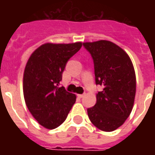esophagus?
<instances>
[{
    "mask_svg": "<svg viewBox=\"0 0 155 155\" xmlns=\"http://www.w3.org/2000/svg\"><path fill=\"white\" fill-rule=\"evenodd\" d=\"M77 96L78 98H83L84 96V94H77Z\"/></svg>",
    "mask_w": 155,
    "mask_h": 155,
    "instance_id": "esophagus-1",
    "label": "esophagus"
}]
</instances>
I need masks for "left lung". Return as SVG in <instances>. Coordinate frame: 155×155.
<instances>
[{
	"mask_svg": "<svg viewBox=\"0 0 155 155\" xmlns=\"http://www.w3.org/2000/svg\"><path fill=\"white\" fill-rule=\"evenodd\" d=\"M94 65L95 83L104 86L96 94V104L87 110L91 123L110 132L121 126L132 111L136 77L132 61L125 51L105 40L84 42Z\"/></svg>",
	"mask_w": 155,
	"mask_h": 155,
	"instance_id": "1",
	"label": "left lung"
}]
</instances>
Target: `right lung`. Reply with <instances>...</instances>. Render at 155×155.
<instances>
[{
  "mask_svg": "<svg viewBox=\"0 0 155 155\" xmlns=\"http://www.w3.org/2000/svg\"><path fill=\"white\" fill-rule=\"evenodd\" d=\"M82 42L45 43L28 59L23 75V94L26 106L41 125L53 130L64 122L75 94L60 87L69 59L80 51Z\"/></svg>",
  "mask_w": 155,
  "mask_h": 155,
  "instance_id": "add662e5",
  "label": "right lung"
}]
</instances>
